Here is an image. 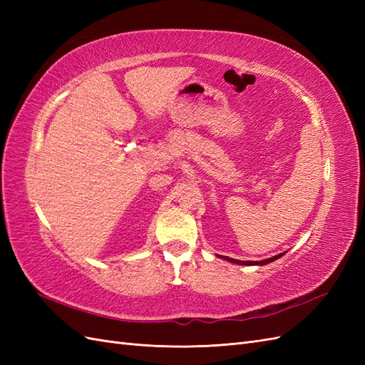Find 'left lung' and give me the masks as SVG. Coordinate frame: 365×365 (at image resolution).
Listing matches in <instances>:
<instances>
[{
	"label": "left lung",
	"instance_id": "left-lung-1",
	"mask_svg": "<svg viewBox=\"0 0 365 365\" xmlns=\"http://www.w3.org/2000/svg\"><path fill=\"white\" fill-rule=\"evenodd\" d=\"M283 254H284V252H282V254H277V256L269 257V259H267V260H260V262H245V260L231 259V257H227V256H220V257H222L224 260H228V262H231V263H236V264H247V267H251V264H267V263H271V262H274V260H277L279 257H282Z\"/></svg>",
	"mask_w": 365,
	"mask_h": 365
}]
</instances>
